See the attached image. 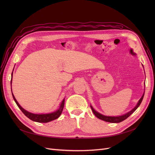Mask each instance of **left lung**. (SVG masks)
Segmentation results:
<instances>
[{
  "label": "left lung",
  "instance_id": "left-lung-1",
  "mask_svg": "<svg viewBox=\"0 0 155 155\" xmlns=\"http://www.w3.org/2000/svg\"><path fill=\"white\" fill-rule=\"evenodd\" d=\"M143 96H144V93H143V94L142 95V97L140 98V100L138 101L137 105H136V107L134 108V109L131 110L130 111H129V112H127V113H126V114H124L122 116H104V115H103V114L99 113V112H97L96 110H95L94 109V108L91 105V107L93 113L94 114V115L97 117V118L104 120L105 121H107V122L120 123V122H121V121H122L125 120V119L127 118L129 116H130L131 114H132L133 112L137 109V108L140 106V104H141L142 101Z\"/></svg>",
  "mask_w": 155,
  "mask_h": 155
}]
</instances>
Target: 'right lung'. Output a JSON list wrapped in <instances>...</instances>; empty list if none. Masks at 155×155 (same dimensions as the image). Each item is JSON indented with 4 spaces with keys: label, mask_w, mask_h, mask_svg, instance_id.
I'll list each match as a JSON object with an SVG mask.
<instances>
[{
    "label": "right lung",
    "mask_w": 155,
    "mask_h": 155,
    "mask_svg": "<svg viewBox=\"0 0 155 155\" xmlns=\"http://www.w3.org/2000/svg\"><path fill=\"white\" fill-rule=\"evenodd\" d=\"M12 76H13V72L12 73L11 84H12ZM12 93L13 100H14V101H15L16 104L17 105L18 108H19L23 112V113H24V114L26 117H28V118L29 119H30L32 121H36V122H39V123H47V122H49V121H51L58 118L60 116V115L61 114V113H62V111L63 110L64 105V98L63 99V100L62 101L61 104V105L59 106V108L57 110L51 112V113H48V114H37L31 113V112L27 111V110H26L23 109V108L19 104H18V103L16 100L15 96H14V95L13 94L12 90Z\"/></svg>",
    "instance_id": "right-lung-1"
}]
</instances>
